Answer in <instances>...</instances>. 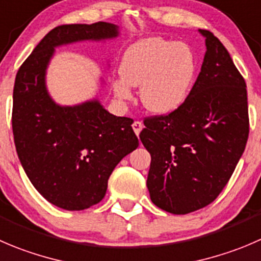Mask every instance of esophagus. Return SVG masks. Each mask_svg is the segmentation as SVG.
<instances>
[{
	"mask_svg": "<svg viewBox=\"0 0 261 261\" xmlns=\"http://www.w3.org/2000/svg\"><path fill=\"white\" fill-rule=\"evenodd\" d=\"M143 127H144V125H143V123L140 122V121H135V122L133 123L134 133H135L136 135H139V134H140V131L143 130Z\"/></svg>",
	"mask_w": 261,
	"mask_h": 261,
	"instance_id": "34e87169",
	"label": "esophagus"
}]
</instances>
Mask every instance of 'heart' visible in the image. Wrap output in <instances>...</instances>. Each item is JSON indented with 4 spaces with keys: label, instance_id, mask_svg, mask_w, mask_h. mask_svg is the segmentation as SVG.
I'll return each mask as SVG.
<instances>
[{
    "label": "heart",
    "instance_id": "1",
    "mask_svg": "<svg viewBox=\"0 0 261 261\" xmlns=\"http://www.w3.org/2000/svg\"><path fill=\"white\" fill-rule=\"evenodd\" d=\"M196 65L186 44L162 38H146L123 55L120 75L112 89L121 100H130L131 88L140 87V100L154 113L178 110L191 92Z\"/></svg>",
    "mask_w": 261,
    "mask_h": 261
}]
</instances>
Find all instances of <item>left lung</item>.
<instances>
[{
  "label": "left lung",
  "instance_id": "8db88e82",
  "mask_svg": "<svg viewBox=\"0 0 261 261\" xmlns=\"http://www.w3.org/2000/svg\"><path fill=\"white\" fill-rule=\"evenodd\" d=\"M200 74L178 110L146 118L140 140L150 153L153 204L172 214L209 205L231 178L249 136L247 92L228 50L208 30Z\"/></svg>",
  "mask_w": 261,
  "mask_h": 261
}]
</instances>
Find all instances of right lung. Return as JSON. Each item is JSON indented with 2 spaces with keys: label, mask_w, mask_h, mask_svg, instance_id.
Returning <instances> with one entry per match:
<instances>
[{
  "label": "right lung",
  "mask_w": 261,
  "mask_h": 261,
  "mask_svg": "<svg viewBox=\"0 0 261 261\" xmlns=\"http://www.w3.org/2000/svg\"><path fill=\"white\" fill-rule=\"evenodd\" d=\"M118 35L120 28L111 22L61 25L38 43L16 74L12 133L17 156L37 191L65 211L99 203L115 167L139 140L133 120L110 113L97 97L75 106L56 103L47 89V69L57 47Z\"/></svg>",
  "instance_id": "1"
}]
</instances>
